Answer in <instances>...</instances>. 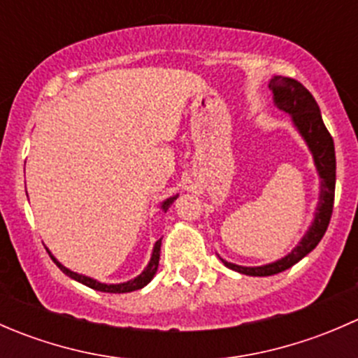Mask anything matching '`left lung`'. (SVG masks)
<instances>
[{
	"instance_id": "obj_1",
	"label": "left lung",
	"mask_w": 358,
	"mask_h": 358,
	"mask_svg": "<svg viewBox=\"0 0 358 358\" xmlns=\"http://www.w3.org/2000/svg\"><path fill=\"white\" fill-rule=\"evenodd\" d=\"M268 88L273 92V100H275L277 107L282 109L284 112H287V114H291L296 128L299 129L303 138L308 143L322 183H320V202L319 209H317L315 220H313L312 227H310V230L306 232V236L301 239V243L292 249L286 258L263 266H239L220 258L229 268L252 277H266L273 275V273L284 272V270L291 268L294 263H298L299 259L305 258L312 249H315L317 244H319L320 239L324 237V234H326L327 227H329L334 206V142L331 133L327 131L326 124H324L322 115H320L319 106H317L315 99H313L312 93H310L301 83L296 81V79L292 78L275 76V78L270 81Z\"/></svg>"
}]
</instances>
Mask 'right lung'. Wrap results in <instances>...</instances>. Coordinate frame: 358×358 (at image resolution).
<instances>
[{"mask_svg": "<svg viewBox=\"0 0 358 358\" xmlns=\"http://www.w3.org/2000/svg\"><path fill=\"white\" fill-rule=\"evenodd\" d=\"M175 199H176V197H171V199H166L164 202H162V209H164V211H168V208L173 204V201H175ZM159 252H161V239H159L157 243H156V246H154L152 258H150V263H149V265H147V268L143 270V272L140 273V275L136 277V279L129 280V282H124V284H102V282H96V280L90 279V277L79 275V273H76V272H72V270L66 268V266H64L62 263H59L55 258H53L52 255H50V251H48V255H50V258L53 259V263H55V265L59 266V268L62 270V272L66 273V275L71 277V279L78 280V282L85 284V286L92 287V289L102 291V292H131V291H136V289H142V287L147 286V284H149L150 280H152V277L156 275L157 265H159Z\"/></svg>", "mask_w": 358, "mask_h": 358, "instance_id": "obj_1", "label": "right lung"}]
</instances>
